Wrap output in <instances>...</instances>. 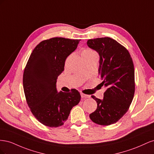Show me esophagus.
I'll return each instance as SVG.
<instances>
[{
  "label": "esophagus",
  "mask_w": 154,
  "mask_h": 154,
  "mask_svg": "<svg viewBox=\"0 0 154 154\" xmlns=\"http://www.w3.org/2000/svg\"><path fill=\"white\" fill-rule=\"evenodd\" d=\"M81 96L82 98H88V97H90V96L89 95H87V94H83V93H81Z\"/></svg>",
  "instance_id": "34e87169"
}]
</instances>
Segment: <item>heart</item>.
Segmentation results:
<instances>
[{"label":"heart","instance_id":"b5f03b06","mask_svg":"<svg viewBox=\"0 0 154 154\" xmlns=\"http://www.w3.org/2000/svg\"><path fill=\"white\" fill-rule=\"evenodd\" d=\"M85 55H97L96 53L94 50L91 49H85L82 51V56H85Z\"/></svg>","mask_w":154,"mask_h":154}]
</instances>
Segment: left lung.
<instances>
[{"mask_svg":"<svg viewBox=\"0 0 154 154\" xmlns=\"http://www.w3.org/2000/svg\"><path fill=\"white\" fill-rule=\"evenodd\" d=\"M87 45L100 55L98 73L106 87L103 100L92 97L97 109L89 115L93 122L107 126L116 123L128 111L135 92L134 67L128 51L109 38L88 40Z\"/></svg>","mask_w":154,"mask_h":154,"instance_id":"8db88e82","label":"left lung"}]
</instances>
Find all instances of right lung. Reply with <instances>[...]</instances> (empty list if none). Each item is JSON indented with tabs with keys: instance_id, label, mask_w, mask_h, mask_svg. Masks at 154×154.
Here are the masks:
<instances>
[{
	"instance_id": "1",
	"label": "right lung",
	"mask_w": 154,
	"mask_h": 154,
	"mask_svg": "<svg viewBox=\"0 0 154 154\" xmlns=\"http://www.w3.org/2000/svg\"><path fill=\"white\" fill-rule=\"evenodd\" d=\"M81 40L55 37L42 41L31 53L23 74V87L32 114L42 124L58 127L81 99L80 92H58L56 83L65 62Z\"/></svg>"
}]
</instances>
